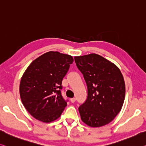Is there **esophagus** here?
Wrapping results in <instances>:
<instances>
[{"label": "esophagus", "mask_w": 146, "mask_h": 146, "mask_svg": "<svg viewBox=\"0 0 146 146\" xmlns=\"http://www.w3.org/2000/svg\"><path fill=\"white\" fill-rule=\"evenodd\" d=\"M70 101L72 103H74L76 101V98H70Z\"/></svg>", "instance_id": "1"}]
</instances>
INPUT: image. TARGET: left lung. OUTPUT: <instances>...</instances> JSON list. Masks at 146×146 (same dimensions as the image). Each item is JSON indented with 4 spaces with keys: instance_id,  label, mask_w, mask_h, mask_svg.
<instances>
[{
    "instance_id": "1",
    "label": "left lung",
    "mask_w": 146,
    "mask_h": 146,
    "mask_svg": "<svg viewBox=\"0 0 146 146\" xmlns=\"http://www.w3.org/2000/svg\"><path fill=\"white\" fill-rule=\"evenodd\" d=\"M87 86V100L79 107L82 121L100 127L110 123L122 108L125 97L124 78L118 67L95 53L74 57Z\"/></svg>"
}]
</instances>
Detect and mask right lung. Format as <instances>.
Listing matches in <instances>:
<instances>
[{
  "mask_svg": "<svg viewBox=\"0 0 146 146\" xmlns=\"http://www.w3.org/2000/svg\"><path fill=\"white\" fill-rule=\"evenodd\" d=\"M74 61L72 56L49 51L33 60L22 76L21 102L36 119L50 123L59 118L66 106L60 89L62 81Z\"/></svg>",
  "mask_w": 146,
  "mask_h": 146,
  "instance_id": "obj_1",
  "label": "right lung"
}]
</instances>
